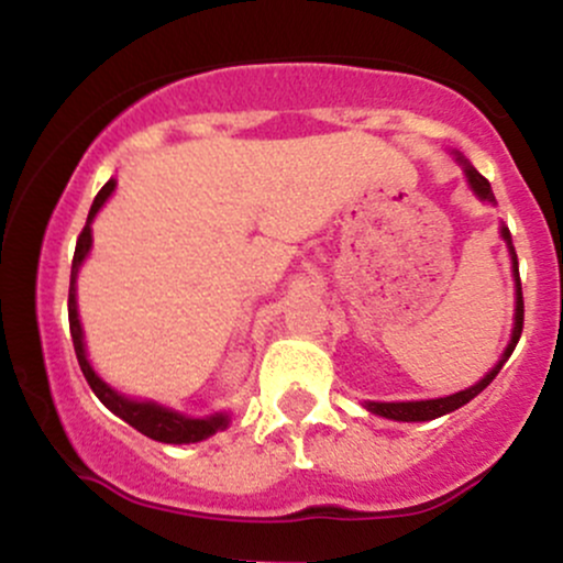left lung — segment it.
Returning a JSON list of instances; mask_svg holds the SVG:
<instances>
[{
  "label": "left lung",
  "mask_w": 563,
  "mask_h": 563,
  "mask_svg": "<svg viewBox=\"0 0 563 563\" xmlns=\"http://www.w3.org/2000/svg\"><path fill=\"white\" fill-rule=\"evenodd\" d=\"M452 158L457 161V166H461L463 174H466L468 190L474 192V196L479 198L482 203L497 206V200L493 196V187H489L487 179H484L482 174L468 164V158L461 156L457 151H452ZM500 238H503V243H506V249H508L510 277H514V328H510V339H508L506 349H503L500 360H497V363L489 367V371L484 373V376L476 380L474 386H468V389H461L455 394H448V397H434V399H407V402H373V399H365L363 407L367 412H373V416H380V418H389V421H402V423L434 421V418L448 416V412L457 410V407L471 402L476 394H482L489 384H493V378L497 376V373H500V367L506 365V360L510 357V354H514V349L521 339V328H525V299H521L519 260H516V249H514V241H510V232L503 222H500Z\"/></svg>",
  "instance_id": "8db88e82"
}]
</instances>
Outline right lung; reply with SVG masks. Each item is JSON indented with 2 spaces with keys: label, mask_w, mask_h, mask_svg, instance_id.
I'll return each instance as SVG.
<instances>
[{
  "label": "right lung",
  "mask_w": 563,
  "mask_h": 563,
  "mask_svg": "<svg viewBox=\"0 0 563 563\" xmlns=\"http://www.w3.org/2000/svg\"><path fill=\"white\" fill-rule=\"evenodd\" d=\"M113 192H115V179L111 177L106 185H102V190L97 192L92 200V209H89L87 224H84L79 241H76L74 264H70L68 322H70V339H74V349H76V360H79L84 378H87V384L92 386L97 399H100V402L106 405L113 416H119L121 421H126L132 429H137L140 434L156 439V442H164V444L203 442V439L214 437L217 431L228 429L232 421L230 410L211 412V416H185V412L161 405V402H156V399L129 397V394L119 391L115 386L108 384L106 378H100V373H97L92 363H89L87 341H84V328L79 320V301H76V280H79V269L84 267V262H87L89 254H92L95 217L100 214V209L108 203V200H111Z\"/></svg>",
  "instance_id": "add662e5"
}]
</instances>
